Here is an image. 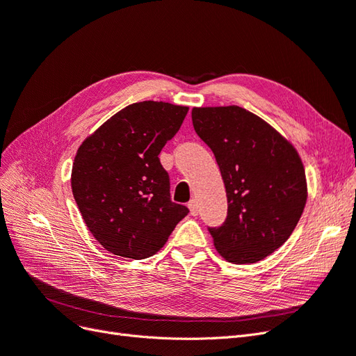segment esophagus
I'll return each instance as SVG.
<instances>
[{
  "instance_id": "esophagus-1",
  "label": "esophagus",
  "mask_w": 356,
  "mask_h": 356,
  "mask_svg": "<svg viewBox=\"0 0 356 356\" xmlns=\"http://www.w3.org/2000/svg\"><path fill=\"white\" fill-rule=\"evenodd\" d=\"M188 209H190V213L193 215V217H197V215H199V207H197V202L195 199L188 202Z\"/></svg>"
}]
</instances>
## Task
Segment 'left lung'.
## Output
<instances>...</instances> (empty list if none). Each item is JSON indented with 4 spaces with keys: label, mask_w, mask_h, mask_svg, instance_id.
<instances>
[{
    "label": "left lung",
    "mask_w": 356,
    "mask_h": 356,
    "mask_svg": "<svg viewBox=\"0 0 356 356\" xmlns=\"http://www.w3.org/2000/svg\"><path fill=\"white\" fill-rule=\"evenodd\" d=\"M191 118L227 193V218L208 229L213 245L233 264L260 261L286 242L303 213L301 159L270 124L238 105L193 108Z\"/></svg>",
    "instance_id": "1"
}]
</instances>
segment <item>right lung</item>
<instances>
[{"label": "right lung", "instance_id": "obj_1", "mask_svg": "<svg viewBox=\"0 0 356 356\" xmlns=\"http://www.w3.org/2000/svg\"><path fill=\"white\" fill-rule=\"evenodd\" d=\"M187 111L154 101L127 105L80 145L72 195L93 238L111 254L132 260L154 255L188 213L170 200L159 159Z\"/></svg>", "mask_w": 356, "mask_h": 356}]
</instances>
